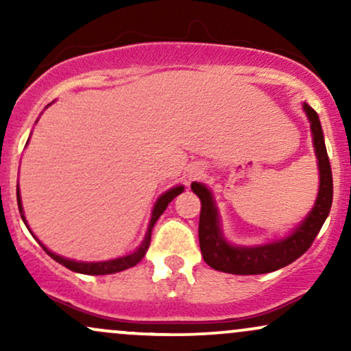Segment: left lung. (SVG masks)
Returning <instances> with one entry per match:
<instances>
[{
	"instance_id": "left-lung-1",
	"label": "left lung",
	"mask_w": 351,
	"mask_h": 351,
	"mask_svg": "<svg viewBox=\"0 0 351 351\" xmlns=\"http://www.w3.org/2000/svg\"><path fill=\"white\" fill-rule=\"evenodd\" d=\"M304 110L307 112L310 120V128H312L313 134V147H315L318 170H320V188H318L315 206L305 217L304 223L287 239L267 245H259V247H236V245H229L223 239L211 193L203 184L193 183V193L198 195L201 201L199 247L204 263L209 267L221 272L237 274V276L267 274L292 264L293 261L299 259L302 254L307 252L310 245L315 241L325 219H327L330 208H332L333 180L327 148H325L324 132H322L317 112L308 104H304Z\"/></svg>"
}]
</instances>
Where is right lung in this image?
Here are the masks:
<instances>
[{
    "label": "right lung",
    "mask_w": 351,
    "mask_h": 351,
    "mask_svg": "<svg viewBox=\"0 0 351 351\" xmlns=\"http://www.w3.org/2000/svg\"><path fill=\"white\" fill-rule=\"evenodd\" d=\"M180 193H183V186H176L170 189V191H167L165 195H162L156 201L155 208H153V213H152V221H150V226H148V231H147V236H145L142 245H140L138 249H136L135 252L128 254V256L125 257H120V259H114V261H106V263H75V261H71V259H64V257L58 256V254L51 252L49 249L44 247V251L47 252V256H51L52 259L56 261V263L62 264L64 267L71 269V271L74 272H80V274H88V276H106V274H115V272H120V271H125V269H130L134 267L140 263V261L143 259L145 252L148 251V247H150V241H152V229L155 226L156 219H158L160 216L163 215V211L167 209L168 203H170L171 199H175L176 196L180 195ZM16 196H18V208H19V213H21V217L23 221L26 223V219H24L23 216V206H21V198H19V189L16 188ZM27 226V224H26Z\"/></svg>",
    "instance_id": "right-lung-1"
}]
</instances>
